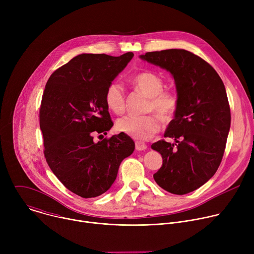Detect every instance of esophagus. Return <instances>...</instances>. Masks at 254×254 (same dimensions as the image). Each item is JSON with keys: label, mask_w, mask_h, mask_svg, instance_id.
<instances>
[{"label": "esophagus", "mask_w": 254, "mask_h": 254, "mask_svg": "<svg viewBox=\"0 0 254 254\" xmlns=\"http://www.w3.org/2000/svg\"><path fill=\"white\" fill-rule=\"evenodd\" d=\"M134 144H135V150H136V151H143V150L147 149V144L144 143V142H142V141L136 140V141L134 142Z\"/></svg>", "instance_id": "1"}]
</instances>
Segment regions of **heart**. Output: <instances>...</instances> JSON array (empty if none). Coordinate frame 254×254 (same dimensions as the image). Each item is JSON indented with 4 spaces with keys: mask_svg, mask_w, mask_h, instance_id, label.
I'll return each instance as SVG.
<instances>
[{
    "mask_svg": "<svg viewBox=\"0 0 254 254\" xmlns=\"http://www.w3.org/2000/svg\"><path fill=\"white\" fill-rule=\"evenodd\" d=\"M132 84L136 90L150 97L148 113L155 112L165 123L173 120L179 107V98L175 92L164 90V80L159 75L150 71L140 72L132 77ZM104 100L106 106L115 114L125 112L126 93L121 82L114 80L107 85ZM157 116H125L117 122V129L135 139H150L161 129V120Z\"/></svg>",
    "mask_w": 254,
    "mask_h": 254,
    "instance_id": "heart-1",
    "label": "heart"
}]
</instances>
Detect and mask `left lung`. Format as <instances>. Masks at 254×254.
<instances>
[{
	"instance_id": "1",
	"label": "left lung",
	"mask_w": 254,
	"mask_h": 254,
	"mask_svg": "<svg viewBox=\"0 0 254 254\" xmlns=\"http://www.w3.org/2000/svg\"><path fill=\"white\" fill-rule=\"evenodd\" d=\"M140 58L170 71L179 107L164 136L152 144L163 165L154 174L164 190L184 195L213 177L219 168L230 128V106L222 79L204 59L184 49L147 52Z\"/></svg>"
}]
</instances>
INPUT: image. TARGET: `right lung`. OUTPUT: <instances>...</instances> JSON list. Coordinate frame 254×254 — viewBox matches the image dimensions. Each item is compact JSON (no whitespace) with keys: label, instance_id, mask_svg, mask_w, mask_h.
<instances>
[{"label":"right lung","instance_id":"add662e5","mask_svg":"<svg viewBox=\"0 0 254 254\" xmlns=\"http://www.w3.org/2000/svg\"><path fill=\"white\" fill-rule=\"evenodd\" d=\"M132 56L80 54L55 70L46 83L39 112L44 156L60 182L82 198L110 189L122 161L134 150L133 140L123 132L93 139L114 126L104 93Z\"/></svg>","mask_w":254,"mask_h":254}]
</instances>
